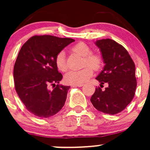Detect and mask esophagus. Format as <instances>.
I'll return each mask as SVG.
<instances>
[{
	"mask_svg": "<svg viewBox=\"0 0 150 150\" xmlns=\"http://www.w3.org/2000/svg\"><path fill=\"white\" fill-rule=\"evenodd\" d=\"M74 86H78V87H82V86H83V84H75V85H73Z\"/></svg>",
	"mask_w": 150,
	"mask_h": 150,
	"instance_id": "1",
	"label": "esophagus"
}]
</instances>
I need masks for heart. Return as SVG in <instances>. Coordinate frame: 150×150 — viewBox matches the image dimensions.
Returning a JSON list of instances; mask_svg holds the SVG:
<instances>
[{"mask_svg":"<svg viewBox=\"0 0 150 150\" xmlns=\"http://www.w3.org/2000/svg\"><path fill=\"white\" fill-rule=\"evenodd\" d=\"M72 51L83 57V65L86 67L80 70H71L68 72L65 75L64 80L66 83L72 85L84 83L91 77L93 74L92 69L97 70L102 67V58L99 54L91 53V47L83 42H80L72 46ZM55 64L57 69L62 72L67 70L68 67L64 51H62L57 54L55 58Z\"/></svg>","mask_w":150,"mask_h":150,"instance_id":"b5f03b06","label":"heart"}]
</instances>
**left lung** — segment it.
Returning a JSON list of instances; mask_svg holds the SVG:
<instances>
[{
  "instance_id": "1",
  "label": "left lung",
  "mask_w": 150,
  "mask_h": 150,
  "mask_svg": "<svg viewBox=\"0 0 150 150\" xmlns=\"http://www.w3.org/2000/svg\"><path fill=\"white\" fill-rule=\"evenodd\" d=\"M102 53L105 65L96 79L100 83L91 98L93 107L102 112L115 115L122 112L132 101L137 88L135 64L127 50L112 39L95 43ZM107 82L103 91L100 88Z\"/></svg>"
}]
</instances>
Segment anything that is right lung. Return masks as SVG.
Returning a JSON list of instances; mask_svg holds the SVG:
<instances>
[{
	"instance_id": "obj_1",
	"label": "right lung",
	"mask_w": 150,
	"mask_h": 150,
	"mask_svg": "<svg viewBox=\"0 0 150 150\" xmlns=\"http://www.w3.org/2000/svg\"><path fill=\"white\" fill-rule=\"evenodd\" d=\"M74 41L53 35H35L21 48L13 67L15 89L27 110L34 115L49 117L64 105L70 86L59 84L62 75L56 66L55 58ZM50 85L54 86L53 90L49 89Z\"/></svg>"
}]
</instances>
